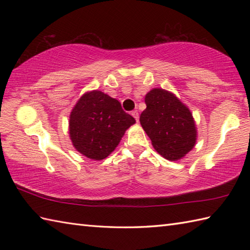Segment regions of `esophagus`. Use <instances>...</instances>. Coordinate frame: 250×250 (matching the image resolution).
<instances>
[{
	"instance_id": "obj_1",
	"label": "esophagus",
	"mask_w": 250,
	"mask_h": 250,
	"mask_svg": "<svg viewBox=\"0 0 250 250\" xmlns=\"http://www.w3.org/2000/svg\"><path fill=\"white\" fill-rule=\"evenodd\" d=\"M131 115L134 117V119H135L136 121H139V111H137V110H133V111H132V113H131Z\"/></svg>"
}]
</instances>
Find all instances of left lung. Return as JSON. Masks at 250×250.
I'll return each mask as SVG.
<instances>
[{"instance_id":"left-lung-1","label":"left lung","mask_w":250,"mask_h":250,"mask_svg":"<svg viewBox=\"0 0 250 250\" xmlns=\"http://www.w3.org/2000/svg\"><path fill=\"white\" fill-rule=\"evenodd\" d=\"M146 109L141 125L155 149L167 160L175 161L192 149L196 129L189 108L171 92L155 88L145 97Z\"/></svg>"}]
</instances>
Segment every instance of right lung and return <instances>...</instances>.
<instances>
[{
  "instance_id": "1",
  "label": "right lung",
  "mask_w": 250,
  "mask_h": 250,
  "mask_svg": "<svg viewBox=\"0 0 250 250\" xmlns=\"http://www.w3.org/2000/svg\"><path fill=\"white\" fill-rule=\"evenodd\" d=\"M135 119L122 109L118 100L98 90L84 93L70 116L74 147L93 160H102L115 150Z\"/></svg>"
}]
</instances>
